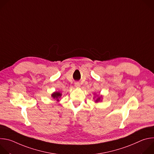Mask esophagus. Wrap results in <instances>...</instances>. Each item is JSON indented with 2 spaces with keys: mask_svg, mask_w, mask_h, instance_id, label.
Instances as JSON below:
<instances>
[{
  "mask_svg": "<svg viewBox=\"0 0 154 154\" xmlns=\"http://www.w3.org/2000/svg\"><path fill=\"white\" fill-rule=\"evenodd\" d=\"M75 87L77 88H79L80 87V85L79 82H75Z\"/></svg>",
  "mask_w": 154,
  "mask_h": 154,
  "instance_id": "esophagus-1",
  "label": "esophagus"
}]
</instances>
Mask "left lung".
I'll use <instances>...</instances> for the list:
<instances>
[{
	"mask_svg": "<svg viewBox=\"0 0 154 154\" xmlns=\"http://www.w3.org/2000/svg\"><path fill=\"white\" fill-rule=\"evenodd\" d=\"M102 99H103V96H99V95H97L96 93L94 94V96L93 97V99H95L94 102L96 103H97V102H101L102 100Z\"/></svg>",
	"mask_w": 154,
	"mask_h": 154,
	"instance_id": "left-lung-1",
	"label": "left lung"
}]
</instances>
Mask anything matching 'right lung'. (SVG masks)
Masks as SVG:
<instances>
[{"label":"right lung","instance_id":"1","mask_svg":"<svg viewBox=\"0 0 154 154\" xmlns=\"http://www.w3.org/2000/svg\"><path fill=\"white\" fill-rule=\"evenodd\" d=\"M61 95L62 94L61 93H60L59 91H56V92H54L51 94V96L54 99H55V100H56V102H59L60 98L61 97Z\"/></svg>","mask_w":154,"mask_h":154}]
</instances>
